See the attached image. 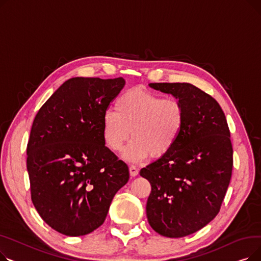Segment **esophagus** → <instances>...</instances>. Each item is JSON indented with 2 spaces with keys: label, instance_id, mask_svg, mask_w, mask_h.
Returning a JSON list of instances; mask_svg holds the SVG:
<instances>
[{
  "label": "esophagus",
  "instance_id": "obj_1",
  "mask_svg": "<svg viewBox=\"0 0 261 261\" xmlns=\"http://www.w3.org/2000/svg\"><path fill=\"white\" fill-rule=\"evenodd\" d=\"M129 171H130V175L131 176H135V175L139 174V169H138V167L134 166V165H131L129 167Z\"/></svg>",
  "mask_w": 261,
  "mask_h": 261
}]
</instances>
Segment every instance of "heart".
<instances>
[{
	"instance_id": "obj_1",
	"label": "heart",
	"mask_w": 261,
	"mask_h": 261,
	"mask_svg": "<svg viewBox=\"0 0 261 261\" xmlns=\"http://www.w3.org/2000/svg\"><path fill=\"white\" fill-rule=\"evenodd\" d=\"M184 125L185 108L180 100L133 88L117 98L115 111L103 114L102 138L112 151H119L132 134L122 158L136 163L150 155L166 156L179 141Z\"/></svg>"
}]
</instances>
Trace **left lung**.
Returning a JSON list of instances; mask_svg holds the SVG:
<instances>
[{
    "instance_id": "8db88e82",
    "label": "left lung",
    "mask_w": 261,
    "mask_h": 261,
    "mask_svg": "<svg viewBox=\"0 0 261 261\" xmlns=\"http://www.w3.org/2000/svg\"><path fill=\"white\" fill-rule=\"evenodd\" d=\"M185 108V125L171 151L142 168L151 185L146 213L160 235L181 238L208 224L220 211L232 170V147L222 109L211 95L186 84H150Z\"/></svg>"
}]
</instances>
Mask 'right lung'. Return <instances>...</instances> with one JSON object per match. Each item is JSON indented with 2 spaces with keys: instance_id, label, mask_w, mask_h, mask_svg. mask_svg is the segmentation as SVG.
<instances>
[{
  "instance_id": "obj_1",
  "label": "right lung",
  "mask_w": 261,
  "mask_h": 261,
  "mask_svg": "<svg viewBox=\"0 0 261 261\" xmlns=\"http://www.w3.org/2000/svg\"><path fill=\"white\" fill-rule=\"evenodd\" d=\"M126 81L75 77L40 108L27 144L32 201L40 217L66 236H84L106 220L129 180L127 164L102 138V117Z\"/></svg>"
}]
</instances>
